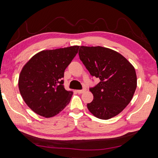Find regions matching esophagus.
I'll return each mask as SVG.
<instances>
[{
	"instance_id": "obj_1",
	"label": "esophagus",
	"mask_w": 158,
	"mask_h": 158,
	"mask_svg": "<svg viewBox=\"0 0 158 158\" xmlns=\"http://www.w3.org/2000/svg\"><path fill=\"white\" fill-rule=\"evenodd\" d=\"M85 90H86V89H85V88H83V89H81V90H77V92L79 93V94H81V93H84Z\"/></svg>"
}]
</instances>
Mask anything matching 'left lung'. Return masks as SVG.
<instances>
[{
  "label": "left lung",
  "mask_w": 158,
  "mask_h": 158,
  "mask_svg": "<svg viewBox=\"0 0 158 158\" xmlns=\"http://www.w3.org/2000/svg\"><path fill=\"white\" fill-rule=\"evenodd\" d=\"M80 60L90 74L100 82L90 88L93 100L89 110L98 118L107 120L121 113L130 102L137 88L135 69L115 51L102 47H80Z\"/></svg>",
  "instance_id": "8db88e82"
}]
</instances>
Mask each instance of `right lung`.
I'll list each match as a JSON object with an SVG mask.
<instances>
[{
	"label": "right lung",
	"instance_id": "obj_1",
	"mask_svg": "<svg viewBox=\"0 0 158 158\" xmlns=\"http://www.w3.org/2000/svg\"><path fill=\"white\" fill-rule=\"evenodd\" d=\"M79 47L42 51L23 67L19 78V89L26 105L35 113L50 118L68 105L73 92L65 89L63 78Z\"/></svg>",
	"mask_w": 158,
	"mask_h": 158
}]
</instances>
